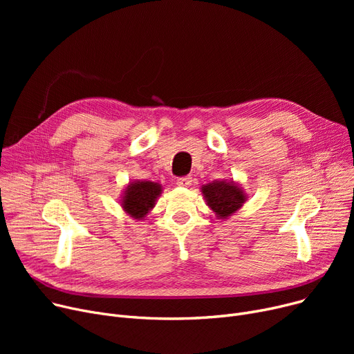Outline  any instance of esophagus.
<instances>
[{"label": "esophagus", "mask_w": 354, "mask_h": 354, "mask_svg": "<svg viewBox=\"0 0 354 354\" xmlns=\"http://www.w3.org/2000/svg\"><path fill=\"white\" fill-rule=\"evenodd\" d=\"M176 183L179 185V187H189V185L192 183V176H182L176 180Z\"/></svg>", "instance_id": "obj_1"}]
</instances>
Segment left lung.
<instances>
[{
	"label": "left lung",
	"mask_w": 354,
	"mask_h": 354,
	"mask_svg": "<svg viewBox=\"0 0 354 354\" xmlns=\"http://www.w3.org/2000/svg\"><path fill=\"white\" fill-rule=\"evenodd\" d=\"M201 192L205 198L207 205L215 212L218 219H228L232 214L243 208L248 199L244 188L232 179L214 180L202 185Z\"/></svg>",
	"instance_id": "left-lung-1"
}]
</instances>
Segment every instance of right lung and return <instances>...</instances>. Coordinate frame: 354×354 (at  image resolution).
Masks as SVG:
<instances>
[{"label": "right lung", "mask_w": 354, "mask_h": 354, "mask_svg": "<svg viewBox=\"0 0 354 354\" xmlns=\"http://www.w3.org/2000/svg\"><path fill=\"white\" fill-rule=\"evenodd\" d=\"M162 194V185L151 180H133L126 185L120 205L123 211L133 219H145L151 212Z\"/></svg>", "instance_id": "obj_1"}]
</instances>
